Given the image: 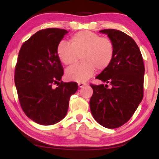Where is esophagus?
<instances>
[{
  "instance_id": "34e87169",
  "label": "esophagus",
  "mask_w": 159,
  "mask_h": 159,
  "mask_svg": "<svg viewBox=\"0 0 159 159\" xmlns=\"http://www.w3.org/2000/svg\"><path fill=\"white\" fill-rule=\"evenodd\" d=\"M78 85H79V88H83V87L84 86V85H86V84H85V83H79V84H78Z\"/></svg>"
}]
</instances>
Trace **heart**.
I'll return each instance as SVG.
<instances>
[{
	"mask_svg": "<svg viewBox=\"0 0 159 159\" xmlns=\"http://www.w3.org/2000/svg\"><path fill=\"white\" fill-rule=\"evenodd\" d=\"M57 54L66 66L75 64L80 55L82 62L66 71L68 79L80 83L92 77L96 69L102 71L109 67L115 57V45L110 38L85 30L73 34L70 43L60 42Z\"/></svg>",
	"mask_w": 159,
	"mask_h": 159,
	"instance_id": "heart-1",
	"label": "heart"
}]
</instances>
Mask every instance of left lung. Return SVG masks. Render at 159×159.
<instances>
[{
  "label": "left lung",
  "mask_w": 159,
  "mask_h": 159,
  "mask_svg": "<svg viewBox=\"0 0 159 159\" xmlns=\"http://www.w3.org/2000/svg\"><path fill=\"white\" fill-rule=\"evenodd\" d=\"M100 32L112 41L115 57L96 76L105 84L90 85L93 90L90 108L100 125L115 129L129 121L142 100L144 65L139 48L129 35L115 29Z\"/></svg>",
  "instance_id": "1"
}]
</instances>
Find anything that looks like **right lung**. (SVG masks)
Segmentation results:
<instances>
[{
    "label": "right lung",
    "mask_w": 159,
    "mask_h": 159,
    "mask_svg": "<svg viewBox=\"0 0 159 159\" xmlns=\"http://www.w3.org/2000/svg\"><path fill=\"white\" fill-rule=\"evenodd\" d=\"M67 30H41L25 42L15 70L20 104L30 119L52 125L67 114L70 97L77 91L75 82L61 80L64 69L57 48Z\"/></svg>",
    "instance_id": "obj_1"
}]
</instances>
